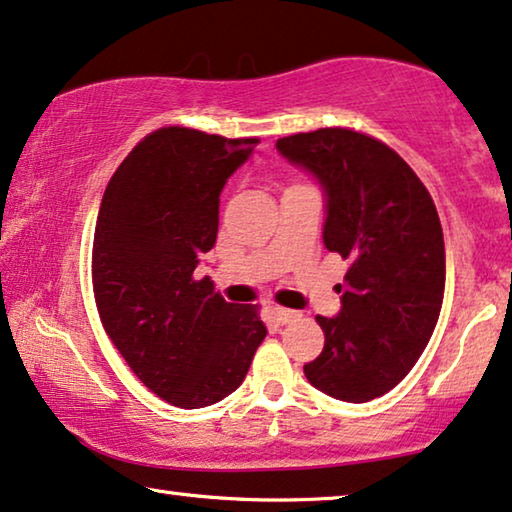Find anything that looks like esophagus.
<instances>
[{"label": "esophagus", "instance_id": "34e87169", "mask_svg": "<svg viewBox=\"0 0 512 512\" xmlns=\"http://www.w3.org/2000/svg\"><path fill=\"white\" fill-rule=\"evenodd\" d=\"M271 315L276 317L278 324H294V322H299V319H301V312L299 310L280 308V305H276V308H271Z\"/></svg>", "mask_w": 512, "mask_h": 512}]
</instances>
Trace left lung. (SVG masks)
I'll return each mask as SVG.
<instances>
[{
    "label": "left lung",
    "mask_w": 512,
    "mask_h": 512,
    "mask_svg": "<svg viewBox=\"0 0 512 512\" xmlns=\"http://www.w3.org/2000/svg\"><path fill=\"white\" fill-rule=\"evenodd\" d=\"M276 147L326 195L324 246L349 259L338 317H317L324 349L303 372L319 391L368 402L409 375L437 326L444 232L416 172L375 137L319 128Z\"/></svg>",
    "instance_id": "obj_1"
}]
</instances>
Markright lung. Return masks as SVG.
<instances>
[{
    "instance_id": "obj_1",
    "label": "right lung",
    "mask_w": 512,
    "mask_h": 512,
    "mask_svg": "<svg viewBox=\"0 0 512 512\" xmlns=\"http://www.w3.org/2000/svg\"><path fill=\"white\" fill-rule=\"evenodd\" d=\"M255 144L158 128L105 188L91 253L98 315L137 379L174 407L227 398L266 338L257 305L227 303L209 276L195 278L216 243L220 193Z\"/></svg>"
}]
</instances>
